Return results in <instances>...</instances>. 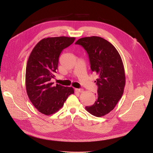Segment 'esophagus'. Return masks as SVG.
I'll return each mask as SVG.
<instances>
[{
	"instance_id": "obj_1",
	"label": "esophagus",
	"mask_w": 153,
	"mask_h": 153,
	"mask_svg": "<svg viewBox=\"0 0 153 153\" xmlns=\"http://www.w3.org/2000/svg\"><path fill=\"white\" fill-rule=\"evenodd\" d=\"M75 91L78 93H82L83 91V90L80 89V88H75Z\"/></svg>"
}]
</instances>
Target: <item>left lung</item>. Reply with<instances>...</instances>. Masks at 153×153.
I'll return each instance as SVG.
<instances>
[{
    "mask_svg": "<svg viewBox=\"0 0 153 153\" xmlns=\"http://www.w3.org/2000/svg\"><path fill=\"white\" fill-rule=\"evenodd\" d=\"M75 43L86 51L91 70L98 75L97 100L85 109L96 117L104 116L113 110L123 93L125 75L121 57L110 42L100 37H83Z\"/></svg>",
    "mask_w": 153,
    "mask_h": 153,
    "instance_id": "obj_1",
    "label": "left lung"
}]
</instances>
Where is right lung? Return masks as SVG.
<instances>
[{
  "label": "right lung",
  "mask_w": 153,
  "mask_h": 153,
  "mask_svg": "<svg viewBox=\"0 0 153 153\" xmlns=\"http://www.w3.org/2000/svg\"><path fill=\"white\" fill-rule=\"evenodd\" d=\"M74 40L75 37L65 36L44 38L37 43L29 56L25 74L27 93L34 107L43 114L58 111L74 93L72 87L55 86L51 82L57 73L61 52Z\"/></svg>",
  "instance_id": "1"
}]
</instances>
